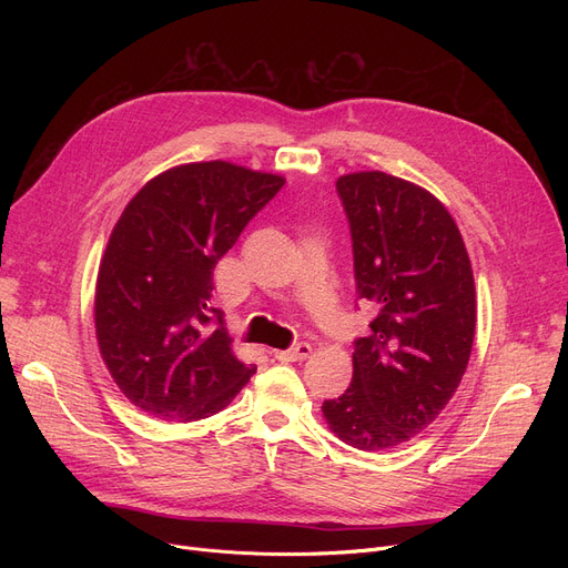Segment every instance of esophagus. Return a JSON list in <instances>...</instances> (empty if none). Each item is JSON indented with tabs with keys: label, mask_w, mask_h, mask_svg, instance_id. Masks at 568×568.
<instances>
[{
	"label": "esophagus",
	"mask_w": 568,
	"mask_h": 568,
	"mask_svg": "<svg viewBox=\"0 0 568 568\" xmlns=\"http://www.w3.org/2000/svg\"><path fill=\"white\" fill-rule=\"evenodd\" d=\"M313 354V347L308 343H296L290 349H274V356L281 362H304Z\"/></svg>",
	"instance_id": "obj_1"
}]
</instances>
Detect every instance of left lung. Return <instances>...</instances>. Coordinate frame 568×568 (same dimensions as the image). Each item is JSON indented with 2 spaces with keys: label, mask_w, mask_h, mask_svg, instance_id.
<instances>
[{
  "label": "left lung",
  "mask_w": 568,
  "mask_h": 568,
  "mask_svg": "<svg viewBox=\"0 0 568 568\" xmlns=\"http://www.w3.org/2000/svg\"><path fill=\"white\" fill-rule=\"evenodd\" d=\"M356 294L377 311L354 341L352 384L322 403L332 433L362 452L426 430L465 375L476 326L474 274L454 216L426 189L379 170L338 176Z\"/></svg>",
  "instance_id": "1"
}]
</instances>
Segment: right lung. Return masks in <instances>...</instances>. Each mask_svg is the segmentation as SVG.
Returning <instances> with one entry per match:
<instances>
[{"instance_id":"add662e5","label":"right lung","mask_w":568,"mask_h":568,"mask_svg":"<svg viewBox=\"0 0 568 568\" xmlns=\"http://www.w3.org/2000/svg\"><path fill=\"white\" fill-rule=\"evenodd\" d=\"M283 184L227 161L186 163L149 179L126 204L101 257L94 322L103 364L138 409L200 422L255 373L212 308L214 266Z\"/></svg>"}]
</instances>
